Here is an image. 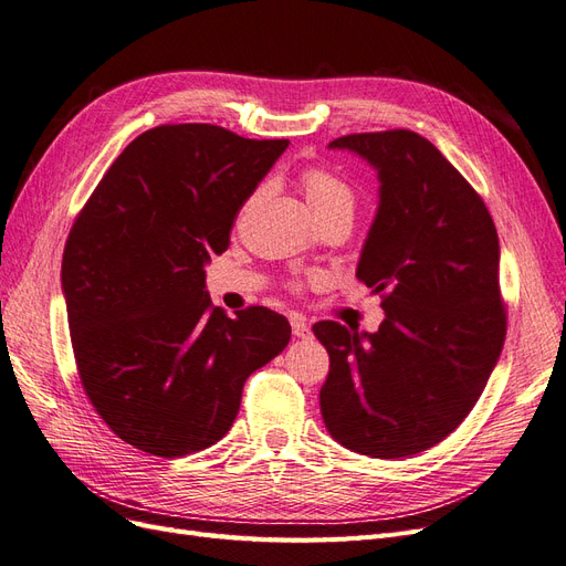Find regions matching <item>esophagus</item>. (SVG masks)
<instances>
[{
	"mask_svg": "<svg viewBox=\"0 0 566 566\" xmlns=\"http://www.w3.org/2000/svg\"><path fill=\"white\" fill-rule=\"evenodd\" d=\"M290 325H293V335L295 337H310L312 335V331H310V325H306V318L302 316V314H293L290 316Z\"/></svg>",
	"mask_w": 566,
	"mask_h": 566,
	"instance_id": "esophagus-1",
	"label": "esophagus"
}]
</instances>
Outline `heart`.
<instances>
[{
  "label": "heart",
  "mask_w": 566,
  "mask_h": 566,
  "mask_svg": "<svg viewBox=\"0 0 566 566\" xmlns=\"http://www.w3.org/2000/svg\"><path fill=\"white\" fill-rule=\"evenodd\" d=\"M302 193L316 221L328 217H345L352 221L356 208V188L347 177L323 165H310L300 175Z\"/></svg>",
  "instance_id": "1"
}]
</instances>
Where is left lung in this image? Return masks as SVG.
Instances as JSON below:
<instances>
[{
	"label": "left lung",
	"mask_w": 566,
	"mask_h": 566,
	"mask_svg": "<svg viewBox=\"0 0 566 566\" xmlns=\"http://www.w3.org/2000/svg\"><path fill=\"white\" fill-rule=\"evenodd\" d=\"M378 169L380 208L356 279L380 293L378 333L321 321V416L345 449L406 458L432 449L482 397L505 342L501 248L486 205L410 129L331 142Z\"/></svg>",
	"instance_id": "8db88e82"
}]
</instances>
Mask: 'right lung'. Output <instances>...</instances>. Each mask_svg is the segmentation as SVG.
I'll use <instances>...</instances> for the list:
<instances>
[{"instance_id": "right-lung-1", "label": "right lung", "mask_w": 566, "mask_h": 566, "mask_svg": "<svg viewBox=\"0 0 566 566\" xmlns=\"http://www.w3.org/2000/svg\"><path fill=\"white\" fill-rule=\"evenodd\" d=\"M224 127H153L119 153L67 233L61 266L80 382L134 449L181 458L229 432L250 373L290 323L266 306L229 318L205 290L245 200L287 148Z\"/></svg>"}]
</instances>
